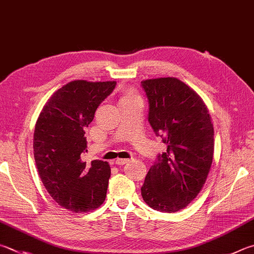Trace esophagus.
<instances>
[{
	"mask_svg": "<svg viewBox=\"0 0 254 254\" xmlns=\"http://www.w3.org/2000/svg\"><path fill=\"white\" fill-rule=\"evenodd\" d=\"M128 162V159H117L115 160V164L118 165H123Z\"/></svg>",
	"mask_w": 254,
	"mask_h": 254,
	"instance_id": "34e87169",
	"label": "esophagus"
}]
</instances>
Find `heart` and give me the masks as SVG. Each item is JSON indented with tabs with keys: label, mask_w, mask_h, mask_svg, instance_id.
Instances as JSON below:
<instances>
[{
	"label": "heart",
	"mask_w": 254,
	"mask_h": 254,
	"mask_svg": "<svg viewBox=\"0 0 254 254\" xmlns=\"http://www.w3.org/2000/svg\"><path fill=\"white\" fill-rule=\"evenodd\" d=\"M134 94L131 93V92H127L126 94H124V96L122 98V100H126V99H131V98H134Z\"/></svg>",
	"instance_id": "obj_1"
}]
</instances>
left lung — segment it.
Listing matches in <instances>:
<instances>
[{
    "mask_svg": "<svg viewBox=\"0 0 254 254\" xmlns=\"http://www.w3.org/2000/svg\"><path fill=\"white\" fill-rule=\"evenodd\" d=\"M141 85L149 100L147 120L167 144L147 172L141 194L152 209L172 213L191 203L204 186L213 160V124L196 92L177 77Z\"/></svg>",
    "mask_w": 254,
    "mask_h": 254,
    "instance_id": "1",
    "label": "left lung"
}]
</instances>
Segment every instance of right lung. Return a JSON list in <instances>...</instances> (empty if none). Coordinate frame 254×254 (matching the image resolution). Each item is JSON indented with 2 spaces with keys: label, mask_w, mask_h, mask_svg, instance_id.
Instances as JSON below:
<instances>
[{
  "label": "right lung",
  "mask_w": 254,
  "mask_h": 254,
  "mask_svg": "<svg viewBox=\"0 0 254 254\" xmlns=\"http://www.w3.org/2000/svg\"><path fill=\"white\" fill-rule=\"evenodd\" d=\"M117 82L72 81L51 96L35 124L33 150L40 178L52 199L75 213L94 210L107 196L111 168L85 162V128Z\"/></svg>",
  "instance_id": "add662e5"
}]
</instances>
